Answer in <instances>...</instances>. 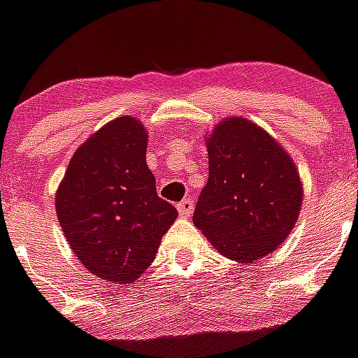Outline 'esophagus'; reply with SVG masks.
I'll return each mask as SVG.
<instances>
[{
    "mask_svg": "<svg viewBox=\"0 0 358 358\" xmlns=\"http://www.w3.org/2000/svg\"><path fill=\"white\" fill-rule=\"evenodd\" d=\"M177 211L181 217H189V215L194 213V201L192 199H185L177 204Z\"/></svg>",
    "mask_w": 358,
    "mask_h": 358,
    "instance_id": "34e87169",
    "label": "esophagus"
}]
</instances>
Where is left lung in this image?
Returning <instances> with one entry per match:
<instances>
[{"label":"left lung","mask_w":358,"mask_h":358,"mask_svg":"<svg viewBox=\"0 0 358 358\" xmlns=\"http://www.w3.org/2000/svg\"><path fill=\"white\" fill-rule=\"evenodd\" d=\"M206 145L210 176L195 206V227L240 264L271 255L301 211L296 164L273 136L240 116L218 123Z\"/></svg>","instance_id":"obj_1"}]
</instances>
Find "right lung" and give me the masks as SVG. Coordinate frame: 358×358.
<instances>
[{
  "label": "right lung",
  "instance_id": "add662e5",
  "mask_svg": "<svg viewBox=\"0 0 358 358\" xmlns=\"http://www.w3.org/2000/svg\"><path fill=\"white\" fill-rule=\"evenodd\" d=\"M147 140L140 120L109 122L73 154L55 195L69 248L90 273L113 283L145 273L177 218L176 208L157 197Z\"/></svg>",
  "mask_w": 358,
  "mask_h": 358
}]
</instances>
